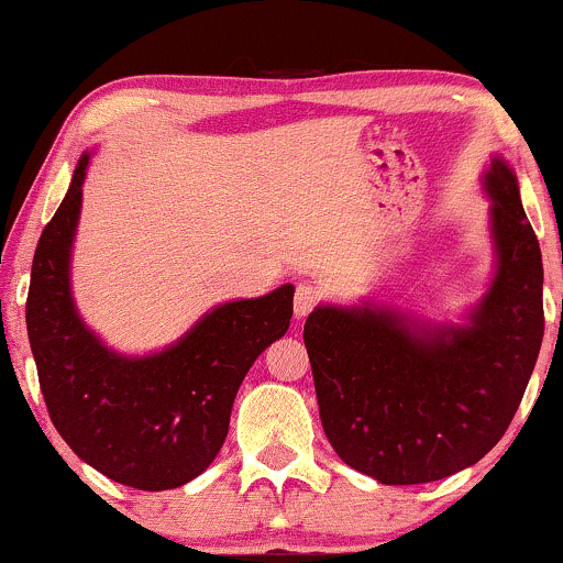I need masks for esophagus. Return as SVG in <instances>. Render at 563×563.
<instances>
[{
    "mask_svg": "<svg viewBox=\"0 0 563 563\" xmlns=\"http://www.w3.org/2000/svg\"><path fill=\"white\" fill-rule=\"evenodd\" d=\"M320 299H322V294L314 283H299V288H296V296H294L296 318H307V314L318 307Z\"/></svg>",
    "mask_w": 563,
    "mask_h": 563,
    "instance_id": "obj_1",
    "label": "esophagus"
}]
</instances>
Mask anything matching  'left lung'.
Returning a JSON list of instances; mask_svg holds the SVG:
<instances>
[{
    "mask_svg": "<svg viewBox=\"0 0 563 563\" xmlns=\"http://www.w3.org/2000/svg\"><path fill=\"white\" fill-rule=\"evenodd\" d=\"M493 196L497 273L463 328H418L371 307H318L303 322L320 421L335 455L380 484H423L474 466L500 442L538 363L542 256L500 158Z\"/></svg>",
    "mask_w": 563,
    "mask_h": 563,
    "instance_id": "1",
    "label": "left lung"
}]
</instances>
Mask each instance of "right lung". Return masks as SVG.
Segmentation results:
<instances>
[{
  "mask_svg": "<svg viewBox=\"0 0 563 563\" xmlns=\"http://www.w3.org/2000/svg\"><path fill=\"white\" fill-rule=\"evenodd\" d=\"M89 156L38 238L25 299L38 386L55 429L84 463L134 489L183 487L209 468L254 360L288 331L294 286L211 309L183 341L121 357L84 328L68 260Z\"/></svg>",
  "mask_w": 563,
  "mask_h": 563,
  "instance_id": "add662e5",
  "label": "right lung"
}]
</instances>
